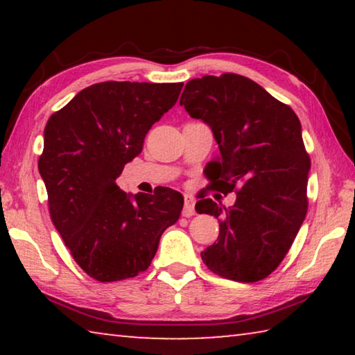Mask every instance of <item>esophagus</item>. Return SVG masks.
<instances>
[{"label": "esophagus", "mask_w": 355, "mask_h": 355, "mask_svg": "<svg viewBox=\"0 0 355 355\" xmlns=\"http://www.w3.org/2000/svg\"><path fill=\"white\" fill-rule=\"evenodd\" d=\"M194 197L192 196H184V207H183V216L186 218H191V216H194L196 209H194Z\"/></svg>", "instance_id": "34e87169"}]
</instances>
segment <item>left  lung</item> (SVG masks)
<instances>
[{"label":"left lung","mask_w":355,"mask_h":355,"mask_svg":"<svg viewBox=\"0 0 355 355\" xmlns=\"http://www.w3.org/2000/svg\"><path fill=\"white\" fill-rule=\"evenodd\" d=\"M180 105L211 128L219 146L208 164L209 186L224 194L236 191L228 208L211 199L197 202V213L214 216L220 228L218 243L200 254L203 263L244 284L268 277L307 214L310 158L297 116L260 84L235 73L191 80Z\"/></svg>","instance_id":"8db88e82"}]
</instances>
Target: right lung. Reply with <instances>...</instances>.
<instances>
[{
  "instance_id": "right-lung-1",
  "label": "right lung",
  "mask_w": 355,
  "mask_h": 355,
  "mask_svg": "<svg viewBox=\"0 0 355 355\" xmlns=\"http://www.w3.org/2000/svg\"><path fill=\"white\" fill-rule=\"evenodd\" d=\"M183 83L106 81L78 92L48 119L39 172L50 216L71 257L98 282L135 277L150 266L175 224L183 196L173 189L127 194L123 167L177 103Z\"/></svg>"
}]
</instances>
